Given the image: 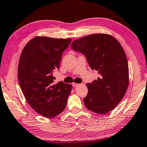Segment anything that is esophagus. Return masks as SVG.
Wrapping results in <instances>:
<instances>
[{
	"instance_id": "obj_1",
	"label": "esophagus",
	"mask_w": 147,
	"mask_h": 147,
	"mask_svg": "<svg viewBox=\"0 0 147 147\" xmlns=\"http://www.w3.org/2000/svg\"><path fill=\"white\" fill-rule=\"evenodd\" d=\"M79 85V84H78V83H72V86H73L74 87H76V86H78Z\"/></svg>"
}]
</instances>
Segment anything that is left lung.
Returning a JSON list of instances; mask_svg holds the SVG:
<instances>
[{"label": "left lung", "mask_w": 147, "mask_h": 147, "mask_svg": "<svg viewBox=\"0 0 147 147\" xmlns=\"http://www.w3.org/2000/svg\"><path fill=\"white\" fill-rule=\"evenodd\" d=\"M74 51L83 53L92 69L100 77L87 83L88 94L83 102L88 110L106 114L119 104L129 84L128 60L117 39L107 34H94L74 40Z\"/></svg>", "instance_id": "obj_1"}]
</instances>
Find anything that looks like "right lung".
I'll return each mask as SVG.
<instances>
[{
  "instance_id": "add662e5",
  "label": "right lung",
  "mask_w": 147,
  "mask_h": 147,
  "mask_svg": "<svg viewBox=\"0 0 147 147\" xmlns=\"http://www.w3.org/2000/svg\"><path fill=\"white\" fill-rule=\"evenodd\" d=\"M71 42V38L36 36L26 44L21 54L19 86L30 106L44 117H56L66 106L72 85L62 81L54 84L52 73L59 69L62 53Z\"/></svg>"
}]
</instances>
